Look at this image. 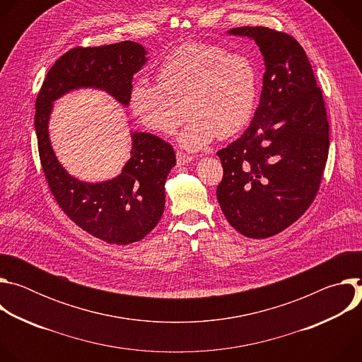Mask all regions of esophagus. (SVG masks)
I'll list each match as a JSON object with an SVG mask.
<instances>
[{"label": "esophagus", "mask_w": 362, "mask_h": 362, "mask_svg": "<svg viewBox=\"0 0 362 362\" xmlns=\"http://www.w3.org/2000/svg\"><path fill=\"white\" fill-rule=\"evenodd\" d=\"M176 159H177V165H179V166L187 165V163H190V162L193 160L192 156H189V154H186V153H183V151H177V153H176Z\"/></svg>", "instance_id": "34e87169"}]
</instances>
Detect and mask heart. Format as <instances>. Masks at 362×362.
Listing matches in <instances>:
<instances>
[{
    "instance_id": "b5f03b06",
    "label": "heart",
    "mask_w": 362,
    "mask_h": 362,
    "mask_svg": "<svg viewBox=\"0 0 362 362\" xmlns=\"http://www.w3.org/2000/svg\"><path fill=\"white\" fill-rule=\"evenodd\" d=\"M156 76L158 83L139 78L132 84L130 109L143 126L162 134L175 133L187 113L189 123L179 136L185 148L230 137L253 116L256 70L250 60L221 45H180L162 60Z\"/></svg>"
}]
</instances>
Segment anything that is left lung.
Segmentation results:
<instances>
[{
    "label": "left lung",
    "instance_id": "obj_1",
    "mask_svg": "<svg viewBox=\"0 0 362 362\" xmlns=\"http://www.w3.org/2000/svg\"><path fill=\"white\" fill-rule=\"evenodd\" d=\"M228 33L255 40L265 74L250 126L218 151L223 179L216 196L239 233L265 239L291 226L314 202L328 159L329 124L311 63L293 37L268 27Z\"/></svg>",
    "mask_w": 362,
    "mask_h": 362
}]
</instances>
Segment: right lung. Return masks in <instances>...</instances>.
I'll use <instances>...</instances> for the list:
<instances>
[{"instance_id": "add662e5", "label": "right lung", "mask_w": 362, "mask_h": 362, "mask_svg": "<svg viewBox=\"0 0 362 362\" xmlns=\"http://www.w3.org/2000/svg\"><path fill=\"white\" fill-rule=\"evenodd\" d=\"M147 51L134 41L77 47L49 69L35 101L41 166L62 211L83 230L110 245H129L154 229L165 211V182L176 165L173 147L151 133H132V158L122 173L100 183L81 182L60 165L48 136L53 103L77 88H98L129 106L133 76Z\"/></svg>"}]
</instances>
